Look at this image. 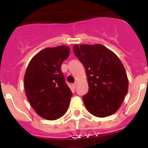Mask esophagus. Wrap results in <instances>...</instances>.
<instances>
[{
  "label": "esophagus",
  "instance_id": "obj_1",
  "mask_svg": "<svg viewBox=\"0 0 148 148\" xmlns=\"http://www.w3.org/2000/svg\"><path fill=\"white\" fill-rule=\"evenodd\" d=\"M76 86H77V84L76 83H74L72 84V88L73 89V90H75V88H76Z\"/></svg>",
  "mask_w": 148,
  "mask_h": 148
}]
</instances>
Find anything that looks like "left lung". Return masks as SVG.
<instances>
[{
  "label": "left lung",
  "instance_id": "8db88e82",
  "mask_svg": "<svg viewBox=\"0 0 148 148\" xmlns=\"http://www.w3.org/2000/svg\"><path fill=\"white\" fill-rule=\"evenodd\" d=\"M73 52L86 70L89 90L83 101L87 110L100 118L116 113L128 90L126 71L118 56L99 44H75Z\"/></svg>",
  "mask_w": 148,
  "mask_h": 148
}]
</instances>
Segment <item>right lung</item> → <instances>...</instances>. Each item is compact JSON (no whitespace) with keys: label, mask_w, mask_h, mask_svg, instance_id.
<instances>
[{"label":"right lung","mask_w":148,"mask_h":148,"mask_svg":"<svg viewBox=\"0 0 148 148\" xmlns=\"http://www.w3.org/2000/svg\"><path fill=\"white\" fill-rule=\"evenodd\" d=\"M67 46L47 47L35 55L24 75V89L30 105L38 116L56 120L66 113L73 93L61 70L70 55Z\"/></svg>","instance_id":"right-lung-1"}]
</instances>
